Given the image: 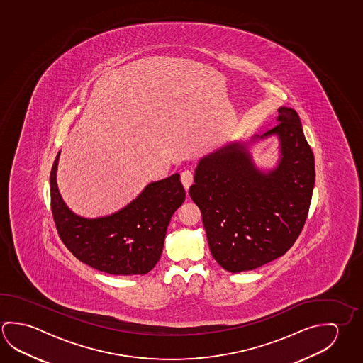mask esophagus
<instances>
[{
    "instance_id": "34e87169",
    "label": "esophagus",
    "mask_w": 363,
    "mask_h": 363,
    "mask_svg": "<svg viewBox=\"0 0 363 363\" xmlns=\"http://www.w3.org/2000/svg\"><path fill=\"white\" fill-rule=\"evenodd\" d=\"M181 182L184 184V189L189 190V187L194 182V173L189 171V169L184 171V172L181 173Z\"/></svg>"
}]
</instances>
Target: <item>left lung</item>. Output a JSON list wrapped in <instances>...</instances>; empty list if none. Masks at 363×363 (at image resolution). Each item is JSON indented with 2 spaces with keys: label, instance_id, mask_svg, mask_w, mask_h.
Instances as JSON below:
<instances>
[{
  "label": "left lung",
  "instance_id": "left-lung-1",
  "mask_svg": "<svg viewBox=\"0 0 363 363\" xmlns=\"http://www.w3.org/2000/svg\"><path fill=\"white\" fill-rule=\"evenodd\" d=\"M277 123L250 140L279 138L276 168L259 171L247 143L234 142L200 160L189 191L201 210L211 255L233 274L284 256L308 218L314 155L294 108L279 107Z\"/></svg>",
  "mask_w": 363,
  "mask_h": 363
}]
</instances>
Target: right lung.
Segmentation results:
<instances>
[{
  "mask_svg": "<svg viewBox=\"0 0 363 363\" xmlns=\"http://www.w3.org/2000/svg\"><path fill=\"white\" fill-rule=\"evenodd\" d=\"M60 155L50 171V203L63 244L77 259L105 274H148L161 258L167 226L186 197L179 173L147 184L119 211L87 219L74 214L60 196Z\"/></svg>",
  "mask_w": 363,
  "mask_h": 363,
  "instance_id": "right-lung-1",
  "label": "right lung"
}]
</instances>
